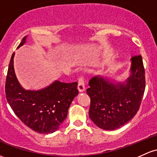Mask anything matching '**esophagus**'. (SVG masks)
I'll list each match as a JSON object with an SVG mask.
<instances>
[{
  "label": "esophagus",
  "mask_w": 157,
  "mask_h": 157,
  "mask_svg": "<svg viewBox=\"0 0 157 157\" xmlns=\"http://www.w3.org/2000/svg\"><path fill=\"white\" fill-rule=\"evenodd\" d=\"M79 92H83L85 90V82H84L83 76H80L78 79V86H77Z\"/></svg>",
  "instance_id": "1"
}]
</instances>
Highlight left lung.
Segmentation results:
<instances>
[{
    "mask_svg": "<svg viewBox=\"0 0 157 157\" xmlns=\"http://www.w3.org/2000/svg\"><path fill=\"white\" fill-rule=\"evenodd\" d=\"M130 75L126 82H110L103 77L89 80V117L100 128L113 130L123 126L136 115L145 90L142 55L131 58Z\"/></svg>",
    "mask_w": 157,
    "mask_h": 157,
    "instance_id": "8db88e82",
    "label": "left lung"
}]
</instances>
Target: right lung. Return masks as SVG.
I'll list each match as a JSON object with an SVG mask.
<instances>
[{
  "label": "right lung",
  "mask_w": 157,
  "mask_h": 157,
  "mask_svg": "<svg viewBox=\"0 0 157 157\" xmlns=\"http://www.w3.org/2000/svg\"><path fill=\"white\" fill-rule=\"evenodd\" d=\"M26 36L18 48L25 43ZM13 53L5 85L9 104L24 124L39 133H52L59 129L68 115L72 101L78 94L77 82L55 81L39 91L25 90L20 86L13 67Z\"/></svg>",
  "instance_id": "right-lung-1"
}]
</instances>
